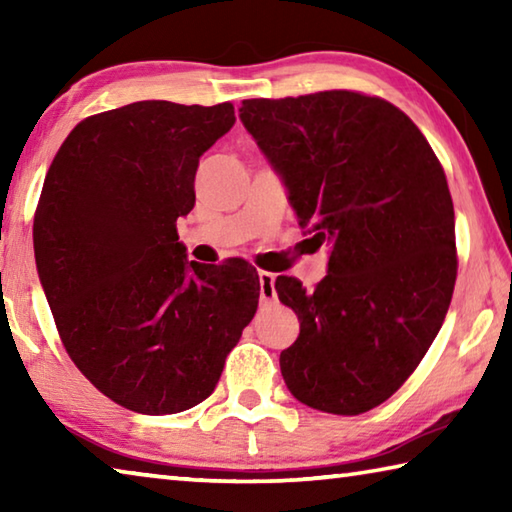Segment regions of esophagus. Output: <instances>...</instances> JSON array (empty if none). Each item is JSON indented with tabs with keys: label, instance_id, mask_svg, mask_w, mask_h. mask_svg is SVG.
Here are the masks:
<instances>
[{
	"label": "esophagus",
	"instance_id": "34e87169",
	"mask_svg": "<svg viewBox=\"0 0 512 512\" xmlns=\"http://www.w3.org/2000/svg\"><path fill=\"white\" fill-rule=\"evenodd\" d=\"M259 298L275 300V275L268 271H259Z\"/></svg>",
	"mask_w": 512,
	"mask_h": 512
}]
</instances>
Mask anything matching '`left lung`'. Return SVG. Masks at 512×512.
Instances as JSON below:
<instances>
[{"instance_id":"obj_1","label":"left lung","mask_w":512,"mask_h":512,"mask_svg":"<svg viewBox=\"0 0 512 512\" xmlns=\"http://www.w3.org/2000/svg\"><path fill=\"white\" fill-rule=\"evenodd\" d=\"M239 119L282 178L302 228L327 241L307 291L277 277L300 334L280 354L298 402L359 415L386 402L443 327L456 282L454 205L418 126L379 97L329 90L246 99Z\"/></svg>"}]
</instances>
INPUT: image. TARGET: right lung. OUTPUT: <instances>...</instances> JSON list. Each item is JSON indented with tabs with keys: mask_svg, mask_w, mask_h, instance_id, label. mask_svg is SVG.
<instances>
[{
	"mask_svg": "<svg viewBox=\"0 0 512 512\" xmlns=\"http://www.w3.org/2000/svg\"><path fill=\"white\" fill-rule=\"evenodd\" d=\"M232 126V103H128L83 119L42 185L33 248L60 339L135 413L210 397L257 311V273L189 262L176 230L196 203L198 160Z\"/></svg>",
	"mask_w": 512,
	"mask_h": 512,
	"instance_id": "obj_1",
	"label": "right lung"
}]
</instances>
